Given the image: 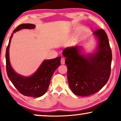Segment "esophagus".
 Here are the masks:
<instances>
[{
  "label": "esophagus",
  "mask_w": 121,
  "mask_h": 121,
  "mask_svg": "<svg viewBox=\"0 0 121 121\" xmlns=\"http://www.w3.org/2000/svg\"><path fill=\"white\" fill-rule=\"evenodd\" d=\"M65 63V58H61V64L64 65Z\"/></svg>",
  "instance_id": "esophagus-1"
}]
</instances>
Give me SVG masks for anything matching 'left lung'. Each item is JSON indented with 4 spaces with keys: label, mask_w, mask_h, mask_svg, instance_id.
<instances>
[{
    "label": "left lung",
    "mask_w": 121,
    "mask_h": 121,
    "mask_svg": "<svg viewBox=\"0 0 121 121\" xmlns=\"http://www.w3.org/2000/svg\"><path fill=\"white\" fill-rule=\"evenodd\" d=\"M94 34L99 40L97 52L87 57L79 54V47L67 48L63 56L66 58L69 87L75 95L89 96L101 90L108 81L111 72L112 50L106 32L102 29Z\"/></svg>",
    "instance_id": "left-lung-1"
}]
</instances>
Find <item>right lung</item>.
Instances as JSON below:
<instances>
[{"label":"right lung","mask_w":121,"mask_h":121,"mask_svg":"<svg viewBox=\"0 0 121 121\" xmlns=\"http://www.w3.org/2000/svg\"><path fill=\"white\" fill-rule=\"evenodd\" d=\"M34 24L24 23L15 28L9 38L6 51V67L7 76L14 86L20 93L25 96L39 97L43 95L50 85L51 78L56 69L60 65L61 57L46 60L43 61L38 70L30 77H23L15 73L12 69L9 60V48L13 34L22 29H34Z\"/></svg>","instance_id":"1"}]
</instances>
